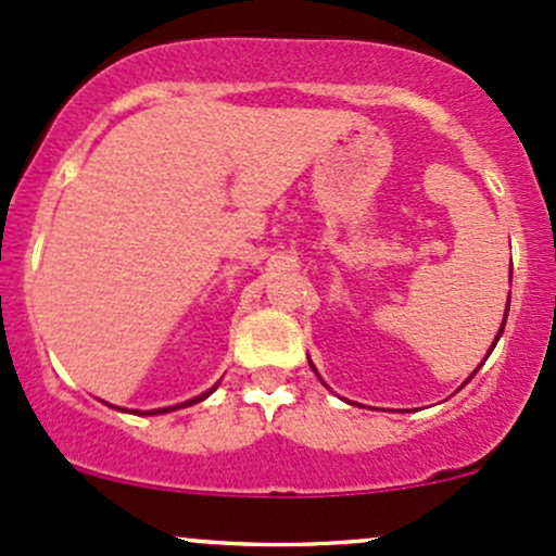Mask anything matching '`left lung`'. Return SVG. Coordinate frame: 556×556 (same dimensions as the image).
Returning a JSON list of instances; mask_svg holds the SVG:
<instances>
[{
	"label": "left lung",
	"mask_w": 556,
	"mask_h": 556,
	"mask_svg": "<svg viewBox=\"0 0 556 556\" xmlns=\"http://www.w3.org/2000/svg\"><path fill=\"white\" fill-rule=\"evenodd\" d=\"M509 278H513V273H509ZM507 312H509V302H507ZM507 312H504V320H507ZM502 330H504V323H502V328H498V336H502ZM498 336L494 339V346H496ZM312 370H315V367H312ZM472 376H476V372H472ZM472 376H470V378H472ZM470 378H467V380H470ZM467 380H465V383H467Z\"/></svg>",
	"instance_id": "obj_1"
}]
</instances>
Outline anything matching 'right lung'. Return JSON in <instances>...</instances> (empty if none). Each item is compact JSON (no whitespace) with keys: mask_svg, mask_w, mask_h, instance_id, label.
<instances>
[{"mask_svg":"<svg viewBox=\"0 0 556 556\" xmlns=\"http://www.w3.org/2000/svg\"><path fill=\"white\" fill-rule=\"evenodd\" d=\"M212 391L215 389H210L207 394H202V396H197V399H191V402H186V404H180V407H189V404H197V402H202V399H207ZM160 413H170V407H165V409H154V413H147V415H160Z\"/></svg>","mask_w":556,"mask_h":556,"instance_id":"1","label":"right lung"}]
</instances>
